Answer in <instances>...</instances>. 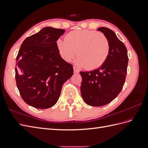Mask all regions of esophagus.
<instances>
[{
    "mask_svg": "<svg viewBox=\"0 0 148 148\" xmlns=\"http://www.w3.org/2000/svg\"><path fill=\"white\" fill-rule=\"evenodd\" d=\"M73 71H74V73H79V70L76 68L75 66L73 67Z\"/></svg>",
    "mask_w": 148,
    "mask_h": 148,
    "instance_id": "obj_1",
    "label": "esophagus"
}]
</instances>
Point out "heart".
Here are the masks:
<instances>
[{"mask_svg": "<svg viewBox=\"0 0 148 148\" xmlns=\"http://www.w3.org/2000/svg\"><path fill=\"white\" fill-rule=\"evenodd\" d=\"M57 47L62 59L70 62L77 55L75 64L79 67L96 69L105 63L110 52L106 36L96 31L78 29L71 31L65 39H58Z\"/></svg>", "mask_w": 148, "mask_h": 148, "instance_id": "b5f03b06", "label": "heart"}]
</instances>
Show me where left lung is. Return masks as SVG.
<instances>
[{"instance_id": "obj_1", "label": "left lung", "mask_w": 148, "mask_h": 148, "mask_svg": "<svg viewBox=\"0 0 148 148\" xmlns=\"http://www.w3.org/2000/svg\"><path fill=\"white\" fill-rule=\"evenodd\" d=\"M110 42V52L105 63L90 71H80L82 82L80 90L88 105L99 107L109 104L122 91L126 78L128 57L125 44L112 30L101 27Z\"/></svg>"}]
</instances>
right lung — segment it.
<instances>
[{
  "instance_id": "1",
  "label": "right lung",
  "mask_w": 148,
  "mask_h": 148,
  "mask_svg": "<svg viewBox=\"0 0 148 148\" xmlns=\"http://www.w3.org/2000/svg\"><path fill=\"white\" fill-rule=\"evenodd\" d=\"M65 31L45 27L25 39L16 57V86L23 101L37 109L54 106L62 86L73 75V66L62 59L56 41Z\"/></svg>"
}]
</instances>
